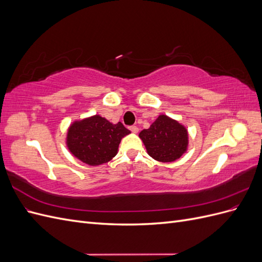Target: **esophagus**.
Wrapping results in <instances>:
<instances>
[{
  "label": "esophagus",
  "instance_id": "esophagus-1",
  "mask_svg": "<svg viewBox=\"0 0 262 262\" xmlns=\"http://www.w3.org/2000/svg\"><path fill=\"white\" fill-rule=\"evenodd\" d=\"M129 129H130V131L133 132V133H138V131H139V128H138L137 125H130Z\"/></svg>",
  "mask_w": 262,
  "mask_h": 262
}]
</instances>
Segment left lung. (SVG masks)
Instances as JSON below:
<instances>
[{
	"instance_id": "left-lung-1",
	"label": "left lung",
	"mask_w": 262,
	"mask_h": 262,
	"mask_svg": "<svg viewBox=\"0 0 262 262\" xmlns=\"http://www.w3.org/2000/svg\"><path fill=\"white\" fill-rule=\"evenodd\" d=\"M139 136L148 155L163 163L178 160L188 145V132L185 126L164 115L158 117L148 129L141 131Z\"/></svg>"
}]
</instances>
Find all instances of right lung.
I'll list each match as a JSON object with an SVG mask.
<instances>
[{"mask_svg":"<svg viewBox=\"0 0 262 262\" xmlns=\"http://www.w3.org/2000/svg\"><path fill=\"white\" fill-rule=\"evenodd\" d=\"M129 133L121 122L113 124L105 118L94 116L70 126L68 146L83 163L100 165L116 156L121 139Z\"/></svg>","mask_w":262,"mask_h":262,"instance_id":"1","label":"right lung"}]
</instances>
